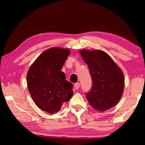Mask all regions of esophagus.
Returning <instances> with one entry per match:
<instances>
[{
  "label": "esophagus",
  "instance_id": "34e87169",
  "mask_svg": "<svg viewBox=\"0 0 145 145\" xmlns=\"http://www.w3.org/2000/svg\"><path fill=\"white\" fill-rule=\"evenodd\" d=\"M80 83H76V84H74V88H76V90H78V89L80 88Z\"/></svg>",
  "mask_w": 145,
  "mask_h": 145
}]
</instances>
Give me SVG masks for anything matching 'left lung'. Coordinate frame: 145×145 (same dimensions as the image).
Listing matches in <instances>:
<instances>
[{"label": "left lung", "mask_w": 145, "mask_h": 145, "mask_svg": "<svg viewBox=\"0 0 145 145\" xmlns=\"http://www.w3.org/2000/svg\"><path fill=\"white\" fill-rule=\"evenodd\" d=\"M92 80L86 94L90 106L104 112L118 104L124 89V76L120 67L106 53L100 50L80 51Z\"/></svg>", "instance_id": "8db88e82"}]
</instances>
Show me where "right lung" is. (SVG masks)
Here are the masks:
<instances>
[{
	"label": "right lung",
	"instance_id": "1",
	"mask_svg": "<svg viewBox=\"0 0 145 145\" xmlns=\"http://www.w3.org/2000/svg\"><path fill=\"white\" fill-rule=\"evenodd\" d=\"M70 54L67 49H49L29 67L27 84L37 106L49 114L60 111L65 102L72 96V84L65 80L62 67Z\"/></svg>",
	"mask_w": 145,
	"mask_h": 145
}]
</instances>
